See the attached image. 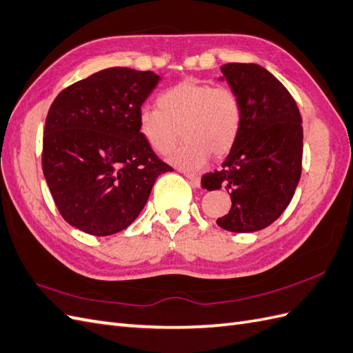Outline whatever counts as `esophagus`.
I'll return each instance as SVG.
<instances>
[{
	"mask_svg": "<svg viewBox=\"0 0 353 353\" xmlns=\"http://www.w3.org/2000/svg\"><path fill=\"white\" fill-rule=\"evenodd\" d=\"M183 174L190 180V183H192V186L198 188V186L201 185V179H199V176L192 174V173H185V171H183Z\"/></svg>",
	"mask_w": 353,
	"mask_h": 353,
	"instance_id": "1",
	"label": "esophagus"
}]
</instances>
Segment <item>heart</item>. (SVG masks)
Returning a JSON list of instances; mask_svg holds the SVG:
<instances>
[{"mask_svg":"<svg viewBox=\"0 0 353 353\" xmlns=\"http://www.w3.org/2000/svg\"><path fill=\"white\" fill-rule=\"evenodd\" d=\"M159 108H143L140 130L159 152H168L185 128L189 139L171 155L186 170L203 167L208 152L223 155L238 136L241 110L236 96L226 87L185 79L159 96Z\"/></svg>","mask_w":353,"mask_h":353,"instance_id":"obj_1","label":"heart"}]
</instances>
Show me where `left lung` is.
<instances>
[{"label": "left lung", "instance_id": "left-lung-1", "mask_svg": "<svg viewBox=\"0 0 353 353\" xmlns=\"http://www.w3.org/2000/svg\"><path fill=\"white\" fill-rule=\"evenodd\" d=\"M223 77L239 103L241 121L230 152L203 188H225L232 201L217 225L230 232H256L284 213L301 174L303 127L288 90L256 63H228Z\"/></svg>", "mask_w": 353, "mask_h": 353}]
</instances>
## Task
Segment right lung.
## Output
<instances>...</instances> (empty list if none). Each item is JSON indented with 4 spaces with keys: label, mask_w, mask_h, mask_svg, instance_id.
<instances>
[{
    "label": "right lung",
    "mask_w": 353,
    "mask_h": 353,
    "mask_svg": "<svg viewBox=\"0 0 353 353\" xmlns=\"http://www.w3.org/2000/svg\"><path fill=\"white\" fill-rule=\"evenodd\" d=\"M161 81L150 70L109 68L65 88L50 106L43 171L60 214L96 236L119 232L171 171L140 133L139 115Z\"/></svg>",
    "instance_id": "obj_1"
}]
</instances>
